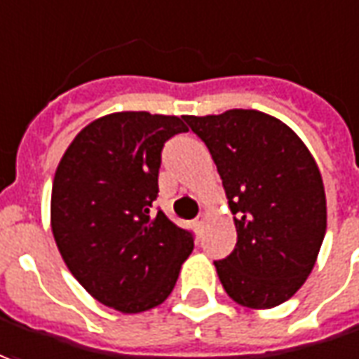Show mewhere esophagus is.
I'll list each match as a JSON object with an SVG mask.
<instances>
[{
  "label": "esophagus",
  "mask_w": 359,
  "mask_h": 359,
  "mask_svg": "<svg viewBox=\"0 0 359 359\" xmlns=\"http://www.w3.org/2000/svg\"><path fill=\"white\" fill-rule=\"evenodd\" d=\"M194 224H195V229H197L199 232L203 231V224H205V215H203V212H199V215L195 217Z\"/></svg>",
  "instance_id": "34e87169"
}]
</instances>
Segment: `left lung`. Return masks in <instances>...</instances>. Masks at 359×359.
Instances as JSON below:
<instances>
[{"instance_id":"8db88e82","label":"left lung","mask_w":359,"mask_h":359,"mask_svg":"<svg viewBox=\"0 0 359 359\" xmlns=\"http://www.w3.org/2000/svg\"><path fill=\"white\" fill-rule=\"evenodd\" d=\"M185 123L217 164L238 241L215 268L238 305L271 309L305 283L326 232L323 177L303 140L254 109Z\"/></svg>"}]
</instances>
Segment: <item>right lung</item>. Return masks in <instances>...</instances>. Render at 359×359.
Returning a JSON list of instances; mask_svg holds the SVG:
<instances>
[{
	"instance_id": "add662e5",
	"label": "right lung",
	"mask_w": 359,
	"mask_h": 359,
	"mask_svg": "<svg viewBox=\"0 0 359 359\" xmlns=\"http://www.w3.org/2000/svg\"><path fill=\"white\" fill-rule=\"evenodd\" d=\"M187 133L174 115L113 113L81 128L52 184V234L83 289L121 313L158 307L194 250V234L152 203L165 140Z\"/></svg>"
}]
</instances>
